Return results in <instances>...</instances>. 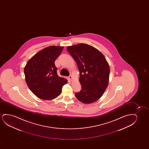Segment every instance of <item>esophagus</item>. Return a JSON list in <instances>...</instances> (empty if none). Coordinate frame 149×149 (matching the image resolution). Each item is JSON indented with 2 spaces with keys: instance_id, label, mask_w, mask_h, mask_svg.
Masks as SVG:
<instances>
[{
  "instance_id": "34e87169",
  "label": "esophagus",
  "mask_w": 149,
  "mask_h": 149,
  "mask_svg": "<svg viewBox=\"0 0 149 149\" xmlns=\"http://www.w3.org/2000/svg\"><path fill=\"white\" fill-rule=\"evenodd\" d=\"M68 78H69V79L70 80H71L72 79V76L71 75H70L69 76Z\"/></svg>"
}]
</instances>
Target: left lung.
I'll list each match as a JSON object with an SVG mask.
<instances>
[{"instance_id": "left-lung-1", "label": "left lung", "mask_w": 149, "mask_h": 149, "mask_svg": "<svg viewBox=\"0 0 149 149\" xmlns=\"http://www.w3.org/2000/svg\"><path fill=\"white\" fill-rule=\"evenodd\" d=\"M77 63L81 90L75 96L84 103H91L102 96L108 86L110 69L101 52L90 45L78 44L67 47Z\"/></svg>"}]
</instances>
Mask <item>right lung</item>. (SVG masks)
Instances as JSON below:
<instances>
[{
	"label": "right lung",
	"mask_w": 149,
	"mask_h": 149,
	"mask_svg": "<svg viewBox=\"0 0 149 149\" xmlns=\"http://www.w3.org/2000/svg\"><path fill=\"white\" fill-rule=\"evenodd\" d=\"M63 47L51 46L39 51L31 58L24 68L25 80L36 96L52 100L59 96L67 80L57 75L55 61Z\"/></svg>",
	"instance_id": "obj_1"
}]
</instances>
